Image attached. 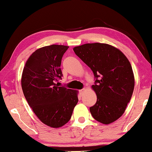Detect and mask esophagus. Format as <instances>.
Returning <instances> with one entry per match:
<instances>
[{"label": "esophagus", "mask_w": 152, "mask_h": 152, "mask_svg": "<svg viewBox=\"0 0 152 152\" xmlns=\"http://www.w3.org/2000/svg\"><path fill=\"white\" fill-rule=\"evenodd\" d=\"M85 89H84V88H83V89H82V90H79V92H80V94H83V93L84 92H85Z\"/></svg>", "instance_id": "esophagus-1"}]
</instances>
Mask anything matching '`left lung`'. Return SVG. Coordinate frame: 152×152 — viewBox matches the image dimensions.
Listing matches in <instances>:
<instances>
[{"mask_svg": "<svg viewBox=\"0 0 152 152\" xmlns=\"http://www.w3.org/2000/svg\"><path fill=\"white\" fill-rule=\"evenodd\" d=\"M75 54L92 70V88L97 100L90 108L96 120L109 124L124 113L131 99L134 77L131 64L120 50L105 43H86L75 47Z\"/></svg>", "mask_w": 152, "mask_h": 152, "instance_id": "1", "label": "left lung"}]
</instances>
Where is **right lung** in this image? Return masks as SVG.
Wrapping results in <instances>:
<instances>
[{"label": "right lung", "mask_w": 152, "mask_h": 152, "mask_svg": "<svg viewBox=\"0 0 152 152\" xmlns=\"http://www.w3.org/2000/svg\"><path fill=\"white\" fill-rule=\"evenodd\" d=\"M69 46L52 45L37 50L26 62L22 76L23 93L39 120L52 128L69 122L78 102L77 90L58 87L62 58Z\"/></svg>", "instance_id": "right-lung-1"}]
</instances>
